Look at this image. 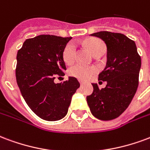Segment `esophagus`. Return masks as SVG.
I'll list each match as a JSON object with an SVG mask.
<instances>
[{"label":"esophagus","instance_id":"1","mask_svg":"<svg viewBox=\"0 0 150 150\" xmlns=\"http://www.w3.org/2000/svg\"><path fill=\"white\" fill-rule=\"evenodd\" d=\"M79 83H80V85H81V86H83V84H84L83 82H81V81H80V82H79Z\"/></svg>","mask_w":150,"mask_h":150}]
</instances>
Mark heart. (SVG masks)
<instances>
[{
    "label": "heart",
    "instance_id": "obj_1",
    "mask_svg": "<svg viewBox=\"0 0 150 150\" xmlns=\"http://www.w3.org/2000/svg\"><path fill=\"white\" fill-rule=\"evenodd\" d=\"M85 44L86 47L89 48L92 55H94L95 53L100 52L102 50H106L105 44L103 41L98 39H89L85 41ZM75 53H76V47L75 45L72 43H70L67 45L64 48V60L67 64H72L75 58ZM97 71V69L95 67L84 66L82 64H76L75 66L71 67L69 70L70 75L73 77L79 79L80 80H87L95 75Z\"/></svg>",
    "mask_w": 150,
    "mask_h": 150
}]
</instances>
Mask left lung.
I'll return each mask as SVG.
<instances>
[{
    "instance_id": "1",
    "label": "left lung",
    "mask_w": 150,
    "mask_h": 150,
    "mask_svg": "<svg viewBox=\"0 0 150 150\" xmlns=\"http://www.w3.org/2000/svg\"><path fill=\"white\" fill-rule=\"evenodd\" d=\"M91 35L100 38L106 45V66L98 79L107 84L100 90L97 83H92L94 91L86 101L95 117L112 120L126 110L137 91L141 57L135 42L123 34L103 31Z\"/></svg>"
}]
</instances>
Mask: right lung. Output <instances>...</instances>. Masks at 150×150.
Segmentation results:
<instances>
[{
  "label": "right lung",
  "mask_w": 150,
  "mask_h": 150,
  "mask_svg": "<svg viewBox=\"0 0 150 150\" xmlns=\"http://www.w3.org/2000/svg\"><path fill=\"white\" fill-rule=\"evenodd\" d=\"M71 37L40 35L24 41L16 55V78L21 95L35 115L46 121L66 116L71 98L80 84L75 77L55 83L64 76V48Z\"/></svg>",
  "instance_id": "right-lung-1"
}]
</instances>
